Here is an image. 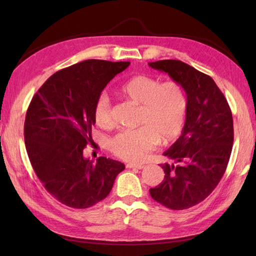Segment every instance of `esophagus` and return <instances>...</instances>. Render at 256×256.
<instances>
[{"label":"esophagus","instance_id":"1","mask_svg":"<svg viewBox=\"0 0 256 256\" xmlns=\"http://www.w3.org/2000/svg\"><path fill=\"white\" fill-rule=\"evenodd\" d=\"M126 168H133V170H142V168H144V165L142 164H126Z\"/></svg>","mask_w":256,"mask_h":256}]
</instances>
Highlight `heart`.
<instances>
[{"label": "heart", "instance_id": "heart-1", "mask_svg": "<svg viewBox=\"0 0 256 256\" xmlns=\"http://www.w3.org/2000/svg\"><path fill=\"white\" fill-rule=\"evenodd\" d=\"M118 92L140 106V128L118 133L111 140V150L130 162H143L158 142L176 140L186 123L187 96L176 81L160 82L148 74H135L118 86ZM94 116L98 125L112 124L110 98L104 92L96 98Z\"/></svg>", "mask_w": 256, "mask_h": 256}]
</instances>
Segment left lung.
<instances>
[{
	"label": "left lung",
	"mask_w": 256,
	"mask_h": 256,
	"mask_svg": "<svg viewBox=\"0 0 256 256\" xmlns=\"http://www.w3.org/2000/svg\"><path fill=\"white\" fill-rule=\"evenodd\" d=\"M148 66L182 86L187 94L186 123L179 138L164 156L165 178L150 189L157 202L172 210H184L204 200L218 186L226 170L233 144L230 106L210 76L180 60L167 59Z\"/></svg>",
	"instance_id": "1"
}]
</instances>
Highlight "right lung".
I'll list each match as a JSON object with an SVG mask.
<instances>
[{"label": "right lung", "instance_id": "add662e5", "mask_svg": "<svg viewBox=\"0 0 256 256\" xmlns=\"http://www.w3.org/2000/svg\"><path fill=\"white\" fill-rule=\"evenodd\" d=\"M130 62L89 59L59 70L46 80L27 108L24 138L27 154L46 190L76 209L94 206L110 194L121 162L84 157L92 142L94 108L106 86Z\"/></svg>", "mask_w": 256, "mask_h": 256}]
</instances>
